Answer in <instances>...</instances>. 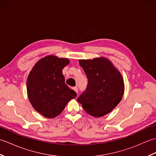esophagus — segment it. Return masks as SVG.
I'll list each match as a JSON object with an SVG mask.
<instances>
[{
  "label": "esophagus",
  "instance_id": "1",
  "mask_svg": "<svg viewBox=\"0 0 156 156\" xmlns=\"http://www.w3.org/2000/svg\"><path fill=\"white\" fill-rule=\"evenodd\" d=\"M73 89H74V91L76 92V93H78V87H75L73 88Z\"/></svg>",
  "mask_w": 156,
  "mask_h": 156
}]
</instances>
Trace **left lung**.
<instances>
[{
	"mask_svg": "<svg viewBox=\"0 0 156 156\" xmlns=\"http://www.w3.org/2000/svg\"><path fill=\"white\" fill-rule=\"evenodd\" d=\"M79 64L87 75L88 84L77 101L89 115L102 117L121 101L125 89L123 79L106 58L80 59Z\"/></svg>",
	"mask_w": 156,
	"mask_h": 156,
	"instance_id": "left-lung-1",
	"label": "left lung"
}]
</instances>
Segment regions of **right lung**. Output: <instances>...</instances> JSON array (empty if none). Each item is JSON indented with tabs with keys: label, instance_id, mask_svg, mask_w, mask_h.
<instances>
[{
	"label": "right lung",
	"instance_id": "add662e5",
	"mask_svg": "<svg viewBox=\"0 0 156 156\" xmlns=\"http://www.w3.org/2000/svg\"><path fill=\"white\" fill-rule=\"evenodd\" d=\"M68 64V59L48 55L40 59L29 73L27 81L29 99L35 110L45 117H57L77 96L66 85L62 74L63 68Z\"/></svg>",
	"mask_w": 156,
	"mask_h": 156
}]
</instances>
